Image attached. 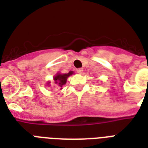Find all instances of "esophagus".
Returning a JSON list of instances; mask_svg holds the SVG:
<instances>
[{
    "label": "esophagus",
    "instance_id": "1",
    "mask_svg": "<svg viewBox=\"0 0 148 148\" xmlns=\"http://www.w3.org/2000/svg\"><path fill=\"white\" fill-rule=\"evenodd\" d=\"M77 72L78 74H82L83 69H82V68H78V69H77Z\"/></svg>",
    "mask_w": 148,
    "mask_h": 148
}]
</instances>
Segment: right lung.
<instances>
[{
    "label": "right lung",
    "mask_w": 148,
    "mask_h": 148,
    "mask_svg": "<svg viewBox=\"0 0 148 148\" xmlns=\"http://www.w3.org/2000/svg\"><path fill=\"white\" fill-rule=\"evenodd\" d=\"M74 71H70L67 74H61L60 72H58L56 74V75L53 77V84H55L58 88H60V90L63 89V86L66 84L67 81V78L69 77L72 74H74ZM47 85L49 86L51 85V82L48 81L47 83Z\"/></svg>",
    "instance_id": "obj_1"
}]
</instances>
